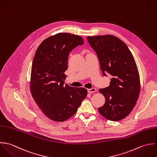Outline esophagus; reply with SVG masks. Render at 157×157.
Returning a JSON list of instances; mask_svg holds the SVG:
<instances>
[{"instance_id": "34e87169", "label": "esophagus", "mask_w": 157, "mask_h": 157, "mask_svg": "<svg viewBox=\"0 0 157 157\" xmlns=\"http://www.w3.org/2000/svg\"><path fill=\"white\" fill-rule=\"evenodd\" d=\"M87 91L89 94H92V93H94L95 92H96V89L94 88H92V89H87Z\"/></svg>"}]
</instances>
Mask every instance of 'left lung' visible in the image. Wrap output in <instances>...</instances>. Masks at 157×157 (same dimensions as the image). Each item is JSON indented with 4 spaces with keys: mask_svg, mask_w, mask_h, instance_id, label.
Listing matches in <instances>:
<instances>
[{
    "mask_svg": "<svg viewBox=\"0 0 157 157\" xmlns=\"http://www.w3.org/2000/svg\"><path fill=\"white\" fill-rule=\"evenodd\" d=\"M96 53L104 76H112L109 87L99 89L105 99L98 111L106 119H124L135 107L140 92V75L135 61L125 43L112 35L88 36Z\"/></svg>",
    "mask_w": 157,
    "mask_h": 157,
    "instance_id": "left-lung-1",
    "label": "left lung"
}]
</instances>
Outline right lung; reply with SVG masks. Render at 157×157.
Returning a JSON list of instances; mask_svg holds the SVG:
<instances>
[{
	"mask_svg": "<svg viewBox=\"0 0 157 157\" xmlns=\"http://www.w3.org/2000/svg\"><path fill=\"white\" fill-rule=\"evenodd\" d=\"M84 44L75 34L59 33L45 39L38 47L32 63L30 90L44 114L57 122L72 117L86 98L83 87L64 86L70 52Z\"/></svg>",
	"mask_w": 157,
	"mask_h": 157,
	"instance_id": "right-lung-1",
	"label": "right lung"
}]
</instances>
